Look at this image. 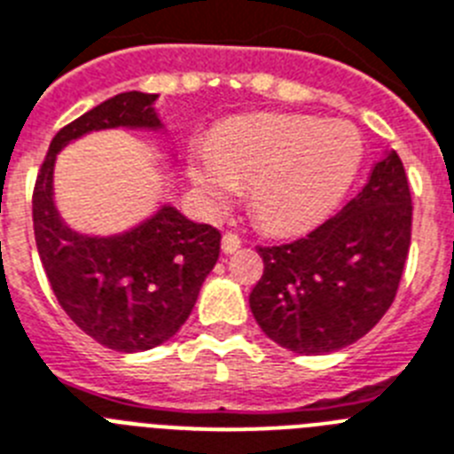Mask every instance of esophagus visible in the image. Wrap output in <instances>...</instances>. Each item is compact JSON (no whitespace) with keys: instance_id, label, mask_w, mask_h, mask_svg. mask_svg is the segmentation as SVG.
Masks as SVG:
<instances>
[{"instance_id":"obj_1","label":"esophagus","mask_w":454,"mask_h":454,"mask_svg":"<svg viewBox=\"0 0 454 454\" xmlns=\"http://www.w3.org/2000/svg\"><path fill=\"white\" fill-rule=\"evenodd\" d=\"M239 245H242V242H239L238 235L233 233H226L221 238V251H223V254H235V251L239 249Z\"/></svg>"}]
</instances>
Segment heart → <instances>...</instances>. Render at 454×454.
<instances>
[{
  "label": "heart",
  "mask_w": 454,
  "mask_h": 454,
  "mask_svg": "<svg viewBox=\"0 0 454 454\" xmlns=\"http://www.w3.org/2000/svg\"><path fill=\"white\" fill-rule=\"evenodd\" d=\"M348 121L254 115L231 121L215 147L189 154V180L209 212H223L251 184V207L272 233H302L333 215L363 163Z\"/></svg>",
  "instance_id": "obj_1"
}]
</instances>
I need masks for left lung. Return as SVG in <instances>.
Here are the masks:
<instances>
[{
	"label": "left lung",
	"instance_id": "obj_1",
	"mask_svg": "<svg viewBox=\"0 0 454 454\" xmlns=\"http://www.w3.org/2000/svg\"><path fill=\"white\" fill-rule=\"evenodd\" d=\"M411 216L409 180L390 150L337 216L293 245L258 249L265 270L249 307L262 333L300 356L364 337L397 295Z\"/></svg>",
	"mask_w": 454,
	"mask_h": 454
}]
</instances>
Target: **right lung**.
I'll use <instances>...</instances> for the list:
<instances>
[{
    "label": "right lung",
    "instance_id": "right-lung-1",
    "mask_svg": "<svg viewBox=\"0 0 454 454\" xmlns=\"http://www.w3.org/2000/svg\"><path fill=\"white\" fill-rule=\"evenodd\" d=\"M156 98L121 91L67 124L52 138L34 186L36 249L55 298L82 333L121 353L161 346L184 325L219 261L221 233L193 223L170 203L120 233H78L59 216L52 180L57 154L82 136L110 129L161 131Z\"/></svg>",
    "mask_w": 454,
    "mask_h": 454
}]
</instances>
